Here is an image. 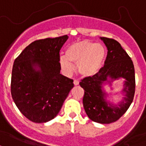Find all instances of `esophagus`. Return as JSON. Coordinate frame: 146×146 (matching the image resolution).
<instances>
[{
	"mask_svg": "<svg viewBox=\"0 0 146 146\" xmlns=\"http://www.w3.org/2000/svg\"><path fill=\"white\" fill-rule=\"evenodd\" d=\"M73 83H74V85H78V84H79V81H77V80H74Z\"/></svg>",
	"mask_w": 146,
	"mask_h": 146,
	"instance_id": "34e87169",
	"label": "esophagus"
}]
</instances>
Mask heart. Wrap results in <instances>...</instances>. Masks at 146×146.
Segmentation results:
<instances>
[{
	"instance_id": "heart-1",
	"label": "heart",
	"mask_w": 146,
	"mask_h": 146,
	"mask_svg": "<svg viewBox=\"0 0 146 146\" xmlns=\"http://www.w3.org/2000/svg\"><path fill=\"white\" fill-rule=\"evenodd\" d=\"M106 49L101 44L80 41L68 46L65 55L59 58V62L67 72L73 70V63H77L78 72L84 77H92L100 72L104 64Z\"/></svg>"
}]
</instances>
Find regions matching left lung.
I'll list each match as a JSON object with an SVG mask.
<instances>
[{"mask_svg": "<svg viewBox=\"0 0 146 146\" xmlns=\"http://www.w3.org/2000/svg\"><path fill=\"white\" fill-rule=\"evenodd\" d=\"M100 39L107 48L104 65L97 74L81 80L80 85L84 90L83 105L88 116L94 122L108 124L118 120L133 102L135 88V69L131 58L118 42L106 37ZM121 78L125 80L121 90L124 97L116 105L108 100L109 95L103 86H111L114 80Z\"/></svg>", "mask_w": 146, "mask_h": 146, "instance_id": "left-lung-1", "label": "left lung"}]
</instances>
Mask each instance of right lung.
Here are the masks:
<instances>
[{
	"label": "right lung",
	"instance_id": "obj_1",
	"mask_svg": "<svg viewBox=\"0 0 146 146\" xmlns=\"http://www.w3.org/2000/svg\"><path fill=\"white\" fill-rule=\"evenodd\" d=\"M67 35L33 42L14 61L11 95L27 119L41 123L57 116L73 88V80L60 74L59 52Z\"/></svg>",
	"mask_w": 146,
	"mask_h": 146
}]
</instances>
